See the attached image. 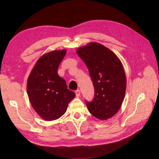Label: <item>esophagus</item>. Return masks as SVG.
I'll return each mask as SVG.
<instances>
[{"mask_svg":"<svg viewBox=\"0 0 159 159\" xmlns=\"http://www.w3.org/2000/svg\"><path fill=\"white\" fill-rule=\"evenodd\" d=\"M75 95H76V97H80V91L79 89L76 90V91H75Z\"/></svg>","mask_w":159,"mask_h":159,"instance_id":"1","label":"esophagus"}]
</instances>
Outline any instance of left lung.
<instances>
[{
    "label": "left lung",
    "instance_id": "obj_1",
    "mask_svg": "<svg viewBox=\"0 0 159 159\" xmlns=\"http://www.w3.org/2000/svg\"><path fill=\"white\" fill-rule=\"evenodd\" d=\"M76 52L87 66L95 89L92 102H85L89 111L102 121L111 118L121 107L126 91L121 61L111 50L97 42L80 47Z\"/></svg>",
    "mask_w": 159,
    "mask_h": 159
}]
</instances>
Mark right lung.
Instances as JSON below:
<instances>
[{
  "mask_svg": "<svg viewBox=\"0 0 159 159\" xmlns=\"http://www.w3.org/2000/svg\"><path fill=\"white\" fill-rule=\"evenodd\" d=\"M66 50H54L38 60L27 80V92L32 107L45 121H54L63 115L75 94L69 90L57 68Z\"/></svg>",
  "mask_w": 159,
  "mask_h": 159,
  "instance_id": "add662e5",
  "label": "right lung"
}]
</instances>
